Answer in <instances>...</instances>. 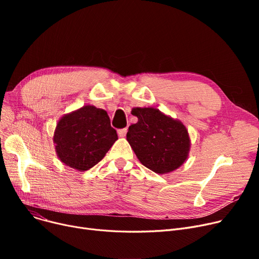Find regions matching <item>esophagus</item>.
<instances>
[{"label": "esophagus", "mask_w": 259, "mask_h": 259, "mask_svg": "<svg viewBox=\"0 0 259 259\" xmlns=\"http://www.w3.org/2000/svg\"><path fill=\"white\" fill-rule=\"evenodd\" d=\"M127 128H122V129H118L117 130V134L119 135L120 138H124V137H126V134H127Z\"/></svg>", "instance_id": "esophagus-1"}]
</instances>
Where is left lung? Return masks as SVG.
<instances>
[{
	"mask_svg": "<svg viewBox=\"0 0 259 259\" xmlns=\"http://www.w3.org/2000/svg\"><path fill=\"white\" fill-rule=\"evenodd\" d=\"M139 118L129 127L127 141L142 164L158 174L181 167L188 158L190 138L186 127L155 108H133Z\"/></svg>",
	"mask_w": 259,
	"mask_h": 259,
	"instance_id": "obj_1",
	"label": "left lung"
}]
</instances>
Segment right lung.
Instances as JSON below:
<instances>
[{
	"label": "right lung",
	"mask_w": 259,
	"mask_h": 259,
	"mask_svg": "<svg viewBox=\"0 0 259 259\" xmlns=\"http://www.w3.org/2000/svg\"><path fill=\"white\" fill-rule=\"evenodd\" d=\"M116 140L107 112L91 105L65 114L53 135L60 160L78 171L97 165Z\"/></svg>",
	"instance_id": "1"
}]
</instances>
